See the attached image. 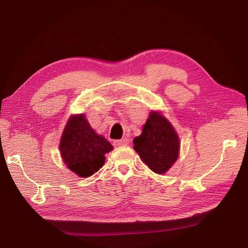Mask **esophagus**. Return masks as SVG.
I'll list each match as a JSON object with an SVG mask.
<instances>
[{
	"label": "esophagus",
	"mask_w": 248,
	"mask_h": 248,
	"mask_svg": "<svg viewBox=\"0 0 248 248\" xmlns=\"http://www.w3.org/2000/svg\"><path fill=\"white\" fill-rule=\"evenodd\" d=\"M129 144L128 139H122V140H116L113 141V145L115 147H120V146H126Z\"/></svg>",
	"instance_id": "1"
}]
</instances>
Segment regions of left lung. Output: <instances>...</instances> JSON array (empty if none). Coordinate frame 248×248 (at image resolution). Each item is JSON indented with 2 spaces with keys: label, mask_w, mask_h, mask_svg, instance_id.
I'll return each mask as SVG.
<instances>
[{
  "label": "left lung",
  "mask_w": 248,
  "mask_h": 248,
  "mask_svg": "<svg viewBox=\"0 0 248 248\" xmlns=\"http://www.w3.org/2000/svg\"><path fill=\"white\" fill-rule=\"evenodd\" d=\"M133 142L142 162L157 174L166 173L178 158L179 138L171 124L159 112H151L141 135Z\"/></svg>",
  "instance_id": "obj_1"
}]
</instances>
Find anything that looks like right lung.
Masks as SVG:
<instances>
[{"label": "right lung", "instance_id": "obj_1", "mask_svg": "<svg viewBox=\"0 0 248 248\" xmlns=\"http://www.w3.org/2000/svg\"><path fill=\"white\" fill-rule=\"evenodd\" d=\"M64 163L80 177L97 172L106 162L104 155L113 147L102 136L96 135L83 114L71 116L60 140Z\"/></svg>", "mask_w": 248, "mask_h": 248}]
</instances>
